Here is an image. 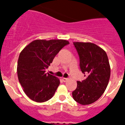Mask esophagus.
<instances>
[{"label":"esophagus","instance_id":"34e87169","mask_svg":"<svg viewBox=\"0 0 125 125\" xmlns=\"http://www.w3.org/2000/svg\"><path fill=\"white\" fill-rule=\"evenodd\" d=\"M68 78H62V80L64 82H67V81H68Z\"/></svg>","mask_w":125,"mask_h":125}]
</instances>
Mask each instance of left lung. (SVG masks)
I'll use <instances>...</instances> for the list:
<instances>
[{"mask_svg": "<svg viewBox=\"0 0 125 125\" xmlns=\"http://www.w3.org/2000/svg\"><path fill=\"white\" fill-rule=\"evenodd\" d=\"M80 58L81 71L86 76L77 81L72 92L75 101L81 104H90L98 100L106 90L110 77V66L104 50L90 42H73Z\"/></svg>", "mask_w": 125, "mask_h": 125, "instance_id": "1", "label": "left lung"}]
</instances>
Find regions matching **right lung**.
Here are the masks:
<instances>
[{"mask_svg": "<svg viewBox=\"0 0 125 125\" xmlns=\"http://www.w3.org/2000/svg\"><path fill=\"white\" fill-rule=\"evenodd\" d=\"M65 40H35L25 47L19 55L17 63L19 81L23 92L36 102L48 101L54 95L60 80L46 73L56 55L64 46Z\"/></svg>", "mask_w": 125, "mask_h": 125, "instance_id": "right-lung-1", "label": "right lung"}]
</instances>
